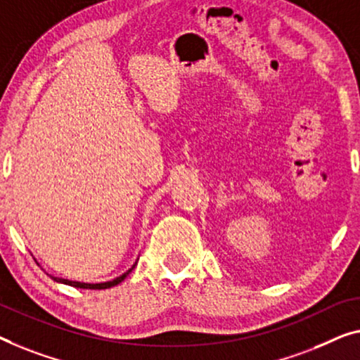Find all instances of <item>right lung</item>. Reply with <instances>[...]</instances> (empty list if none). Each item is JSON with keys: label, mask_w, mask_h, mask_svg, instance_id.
<instances>
[{"label": "right lung", "mask_w": 360, "mask_h": 360, "mask_svg": "<svg viewBox=\"0 0 360 360\" xmlns=\"http://www.w3.org/2000/svg\"><path fill=\"white\" fill-rule=\"evenodd\" d=\"M136 265H137V262H136V264H134L131 268H129V270H127L126 273H122L121 276H117V278H115V280H111V281H105V283H80V281L64 280V278H58V276H53V275H50V276H51V280H55V281H58V283H63V284H69V286H74V288H82V289H106V288L116 286V284H120L121 281H124L126 276L134 270V268H136ZM46 275H48V273H46Z\"/></svg>", "instance_id": "1"}]
</instances>
